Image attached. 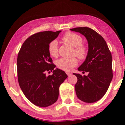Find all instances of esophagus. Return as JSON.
<instances>
[{"label": "esophagus", "instance_id": "34e87169", "mask_svg": "<svg viewBox=\"0 0 125 125\" xmlns=\"http://www.w3.org/2000/svg\"><path fill=\"white\" fill-rule=\"evenodd\" d=\"M66 74H67L68 76H71L72 74L71 73H70V72H67Z\"/></svg>", "mask_w": 125, "mask_h": 125}]
</instances>
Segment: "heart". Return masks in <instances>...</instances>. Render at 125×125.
<instances>
[{
    "label": "heart",
    "instance_id": "heart-1",
    "mask_svg": "<svg viewBox=\"0 0 125 125\" xmlns=\"http://www.w3.org/2000/svg\"><path fill=\"white\" fill-rule=\"evenodd\" d=\"M62 40L74 47L73 55L76 56L80 60L85 58L88 54V48L84 45L83 39L77 33L67 32L63 35ZM58 45L57 40L51 41L48 46V53L51 56L56 57L58 55ZM78 64V60L75 57L71 58H62L56 62V65L59 68L64 71H71L73 67Z\"/></svg>",
    "mask_w": 125,
    "mask_h": 125
}]
</instances>
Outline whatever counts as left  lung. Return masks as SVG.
Wrapping results in <instances>:
<instances>
[{
	"instance_id": "8db88e82",
	"label": "left lung",
	"mask_w": 125,
	"mask_h": 125,
	"mask_svg": "<svg viewBox=\"0 0 125 125\" xmlns=\"http://www.w3.org/2000/svg\"><path fill=\"white\" fill-rule=\"evenodd\" d=\"M70 30L84 35L89 48L85 61L78 68L83 73L88 72V75L73 73L78 79L76 94L85 103L96 102L105 94L113 79L111 53L105 40L93 29L81 27Z\"/></svg>"
}]
</instances>
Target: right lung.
<instances>
[{
	"instance_id": "right-lung-1",
	"label": "right lung",
	"mask_w": 125,
	"mask_h": 125,
	"mask_svg": "<svg viewBox=\"0 0 125 125\" xmlns=\"http://www.w3.org/2000/svg\"><path fill=\"white\" fill-rule=\"evenodd\" d=\"M61 32L47 31L31 35L19 52V84L27 99L37 106L47 107L56 102L61 84L68 77L64 71L54 69L56 65L48 51V44ZM52 70V75H45L47 71Z\"/></svg>"
}]
</instances>
